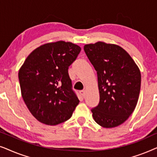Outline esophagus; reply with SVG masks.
Wrapping results in <instances>:
<instances>
[{
	"instance_id": "obj_1",
	"label": "esophagus",
	"mask_w": 157,
	"mask_h": 157,
	"mask_svg": "<svg viewBox=\"0 0 157 157\" xmlns=\"http://www.w3.org/2000/svg\"><path fill=\"white\" fill-rule=\"evenodd\" d=\"M80 94L81 96H83V97H84L85 96V90H82V91H80Z\"/></svg>"
}]
</instances>
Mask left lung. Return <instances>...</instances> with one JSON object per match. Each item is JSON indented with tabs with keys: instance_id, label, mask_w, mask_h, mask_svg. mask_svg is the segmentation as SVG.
<instances>
[{
	"instance_id": "obj_1",
	"label": "left lung",
	"mask_w": 157,
	"mask_h": 157,
	"mask_svg": "<svg viewBox=\"0 0 157 157\" xmlns=\"http://www.w3.org/2000/svg\"><path fill=\"white\" fill-rule=\"evenodd\" d=\"M97 72L99 104L92 109L98 125L113 128L134 111L141 88V72L131 56L116 44L98 41L83 47Z\"/></svg>"
}]
</instances>
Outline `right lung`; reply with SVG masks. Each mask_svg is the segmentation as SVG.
<instances>
[{
    "label": "right lung",
    "mask_w": 157,
    "mask_h": 157,
    "mask_svg": "<svg viewBox=\"0 0 157 157\" xmlns=\"http://www.w3.org/2000/svg\"><path fill=\"white\" fill-rule=\"evenodd\" d=\"M81 49L71 42L48 43L32 51L21 66V95L38 121L54 126L71 117L79 100L71 89L68 69Z\"/></svg>",
    "instance_id": "right-lung-1"
}]
</instances>
